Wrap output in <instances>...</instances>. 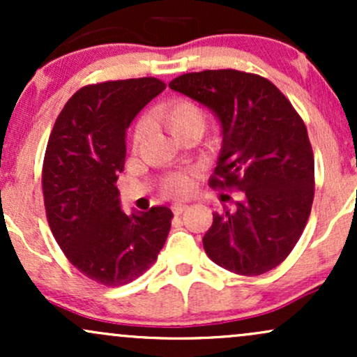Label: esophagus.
Instances as JSON below:
<instances>
[{"label": "esophagus", "instance_id": "1", "mask_svg": "<svg viewBox=\"0 0 357 357\" xmlns=\"http://www.w3.org/2000/svg\"><path fill=\"white\" fill-rule=\"evenodd\" d=\"M186 208H188V204L176 203V204H173V206H171V210H173L174 215H181L183 211H186Z\"/></svg>", "mask_w": 357, "mask_h": 357}]
</instances>
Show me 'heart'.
Wrapping results in <instances>:
<instances>
[{
  "mask_svg": "<svg viewBox=\"0 0 357 357\" xmlns=\"http://www.w3.org/2000/svg\"><path fill=\"white\" fill-rule=\"evenodd\" d=\"M154 121L162 124L171 132L174 139H179L188 132H198L202 134L204 129V122H206V116L204 110L199 107L196 102L188 99H176L167 102V104L159 105L154 110ZM149 124L146 121L139 122L134 132V147L141 146L144 141ZM191 190V178L184 173H174L167 176L165 181V192L174 198H181V196L188 195Z\"/></svg>",
  "mask_w": 357,
  "mask_h": 357,
  "instance_id": "1",
  "label": "heart"
}]
</instances>
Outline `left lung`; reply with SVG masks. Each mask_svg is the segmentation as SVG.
I'll use <instances>...</instances> for the list:
<instances>
[{
  "label": "left lung",
  "instance_id": "obj_1",
  "mask_svg": "<svg viewBox=\"0 0 357 357\" xmlns=\"http://www.w3.org/2000/svg\"><path fill=\"white\" fill-rule=\"evenodd\" d=\"M169 87L210 109L221 127L213 188H236L235 208L213 213L206 255L238 275H261L292 252L314 199L304 121L272 82L238 70L184 73Z\"/></svg>",
  "mask_w": 357,
  "mask_h": 357
}]
</instances>
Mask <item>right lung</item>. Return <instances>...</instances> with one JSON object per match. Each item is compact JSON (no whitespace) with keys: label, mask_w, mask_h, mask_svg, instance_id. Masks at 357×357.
Segmentation results:
<instances>
[{"label":"right lung","mask_w":357,"mask_h":357,"mask_svg":"<svg viewBox=\"0 0 357 357\" xmlns=\"http://www.w3.org/2000/svg\"><path fill=\"white\" fill-rule=\"evenodd\" d=\"M165 89L153 77L87 85L68 99L48 139L42 174L48 225L73 267L99 284L126 285L142 275L169 233V208L127 215L116 186L127 127Z\"/></svg>","instance_id":"1"}]
</instances>
